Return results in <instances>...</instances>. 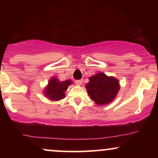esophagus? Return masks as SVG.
I'll use <instances>...</instances> for the list:
<instances>
[{
  "label": "esophagus",
  "instance_id": "esophagus-1",
  "mask_svg": "<svg viewBox=\"0 0 158 158\" xmlns=\"http://www.w3.org/2000/svg\"><path fill=\"white\" fill-rule=\"evenodd\" d=\"M76 84H77V85H81V84H82V80H77L76 81Z\"/></svg>",
  "mask_w": 158,
  "mask_h": 158
}]
</instances>
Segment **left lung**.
Instances as JSON below:
<instances>
[{
  "label": "left lung",
  "instance_id": "8db88e82",
  "mask_svg": "<svg viewBox=\"0 0 158 158\" xmlns=\"http://www.w3.org/2000/svg\"><path fill=\"white\" fill-rule=\"evenodd\" d=\"M90 98L98 106H106L114 100L120 85L117 79L108 77L104 73H98L89 77V81L85 85Z\"/></svg>",
  "mask_w": 158,
  "mask_h": 158
}]
</instances>
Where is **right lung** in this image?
I'll use <instances>...</instances> for the list:
<instances>
[{
  "mask_svg": "<svg viewBox=\"0 0 158 158\" xmlns=\"http://www.w3.org/2000/svg\"><path fill=\"white\" fill-rule=\"evenodd\" d=\"M72 84L73 81L69 79L60 81L57 77H52L43 90V94L50 101H59L65 97V91Z\"/></svg>",
  "mask_w": 158,
  "mask_h": 158,
  "instance_id": "obj_1",
  "label": "right lung"
}]
</instances>
